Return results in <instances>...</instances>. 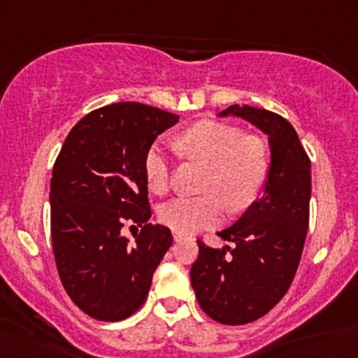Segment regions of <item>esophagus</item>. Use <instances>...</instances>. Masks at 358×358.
<instances>
[{
  "label": "esophagus",
  "mask_w": 358,
  "mask_h": 358,
  "mask_svg": "<svg viewBox=\"0 0 358 358\" xmlns=\"http://www.w3.org/2000/svg\"><path fill=\"white\" fill-rule=\"evenodd\" d=\"M173 239H175V241H182V239H183V234L175 233V231H173Z\"/></svg>",
  "instance_id": "esophagus-1"
}]
</instances>
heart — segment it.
<instances>
[{"label":"heart","mask_w":358,"mask_h":358,"mask_svg":"<svg viewBox=\"0 0 358 358\" xmlns=\"http://www.w3.org/2000/svg\"><path fill=\"white\" fill-rule=\"evenodd\" d=\"M176 148L187 158L209 168L202 197H182L164 203L159 219L175 233L195 234L219 226L227 207L233 212L248 209L268 178L270 156L265 141L245 136L234 125L202 120L178 137ZM144 175L149 190L163 195L170 188V158L155 144L144 156Z\"/></svg>","instance_id":"obj_1"}]
</instances>
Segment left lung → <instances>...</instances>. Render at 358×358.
<instances>
[{"mask_svg":"<svg viewBox=\"0 0 358 358\" xmlns=\"http://www.w3.org/2000/svg\"><path fill=\"white\" fill-rule=\"evenodd\" d=\"M219 117L250 122L268 137L270 146L268 178L260 199L217 233L233 248L215 250L199 241V258L190 270L202 311L234 326L265 316L292 284L308 234L311 161L292 125L277 113L231 105Z\"/></svg>","mask_w":358,"mask_h":358,"instance_id":"8db88e82","label":"left lung"}]
</instances>
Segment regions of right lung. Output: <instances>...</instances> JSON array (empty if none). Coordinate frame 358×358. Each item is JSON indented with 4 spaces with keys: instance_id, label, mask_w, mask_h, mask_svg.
<instances>
[{
    "instance_id": "right-lung-1",
    "label": "right lung",
    "mask_w": 358,
    "mask_h": 358,
    "mask_svg": "<svg viewBox=\"0 0 358 358\" xmlns=\"http://www.w3.org/2000/svg\"><path fill=\"white\" fill-rule=\"evenodd\" d=\"M180 117L122 101L93 110L66 137L50 178V234L71 301L98 321L139 311L152 273L171 246V231L148 224L144 156ZM125 218L144 223L136 241L121 234Z\"/></svg>"
}]
</instances>
